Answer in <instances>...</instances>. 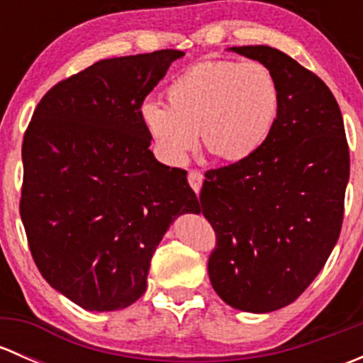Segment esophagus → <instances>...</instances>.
<instances>
[{
	"label": "esophagus",
	"mask_w": 363,
	"mask_h": 363,
	"mask_svg": "<svg viewBox=\"0 0 363 363\" xmlns=\"http://www.w3.org/2000/svg\"><path fill=\"white\" fill-rule=\"evenodd\" d=\"M188 182L193 188V191L200 193V188H202V182H203V174L200 170H191L188 174Z\"/></svg>",
	"instance_id": "esophagus-1"
}]
</instances>
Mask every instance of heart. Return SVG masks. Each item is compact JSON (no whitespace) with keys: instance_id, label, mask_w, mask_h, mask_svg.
<instances>
[{"instance_id":"b5f03b06","label":"heart","mask_w":363,"mask_h":363,"mask_svg":"<svg viewBox=\"0 0 363 363\" xmlns=\"http://www.w3.org/2000/svg\"><path fill=\"white\" fill-rule=\"evenodd\" d=\"M167 105L145 101L140 119L156 152L179 167L196 147V133L216 160L237 163L267 142L279 113L274 73L258 61H203L168 84Z\"/></svg>"}]
</instances>
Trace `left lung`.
<instances>
[{
    "label": "left lung",
    "mask_w": 363,
    "mask_h": 363,
    "mask_svg": "<svg viewBox=\"0 0 363 363\" xmlns=\"http://www.w3.org/2000/svg\"><path fill=\"white\" fill-rule=\"evenodd\" d=\"M230 50L265 65L281 101L272 133L251 158L205 172L199 212L216 232L208 277L228 306L270 313L303 294L337 242L350 149L320 77L272 47Z\"/></svg>",
    "instance_id": "8db88e82"
}]
</instances>
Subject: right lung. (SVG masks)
Listing matches in <instances>:
<instances>
[{"instance_id":"right-lung-1","label":"right lung","mask_w":363,"mask_h":363,"mask_svg":"<svg viewBox=\"0 0 363 363\" xmlns=\"http://www.w3.org/2000/svg\"><path fill=\"white\" fill-rule=\"evenodd\" d=\"M181 50L112 57L57 82L23 142L21 218L47 283L87 311L144 295L156 246L199 212L186 170L160 163L140 119L145 96Z\"/></svg>"}]
</instances>
